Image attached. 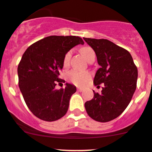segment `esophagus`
I'll return each instance as SVG.
<instances>
[{
	"instance_id": "esophagus-1",
	"label": "esophagus",
	"mask_w": 152,
	"mask_h": 152,
	"mask_svg": "<svg viewBox=\"0 0 152 152\" xmlns=\"http://www.w3.org/2000/svg\"><path fill=\"white\" fill-rule=\"evenodd\" d=\"M77 91H79V92H82V91H83L84 90L82 89V88H77Z\"/></svg>"
}]
</instances>
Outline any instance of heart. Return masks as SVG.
Wrapping results in <instances>:
<instances>
[{
	"instance_id": "1",
	"label": "heart",
	"mask_w": 152,
	"mask_h": 152,
	"mask_svg": "<svg viewBox=\"0 0 152 152\" xmlns=\"http://www.w3.org/2000/svg\"><path fill=\"white\" fill-rule=\"evenodd\" d=\"M81 52H82V53L83 54V56L87 60L89 59L91 56L95 54L94 50L91 48H90V47L82 48L81 49ZM71 56L72 50H69L68 52L66 53L64 58H63V66L64 67H67L69 66ZM91 76V73L88 71H81V70H72L67 74V79L70 82L77 85V86H83L89 80Z\"/></svg>"
}]
</instances>
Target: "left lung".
<instances>
[{
	"label": "left lung",
	"mask_w": 152,
	"mask_h": 152,
	"mask_svg": "<svg viewBox=\"0 0 152 152\" xmlns=\"http://www.w3.org/2000/svg\"><path fill=\"white\" fill-rule=\"evenodd\" d=\"M84 40L93 48L100 65L94 85L104 83L101 94L94 93L85 107L93 120L106 123L118 117L130 103L137 88V68L130 53L110 41L89 38Z\"/></svg>",
	"instance_id": "left-lung-1"
}]
</instances>
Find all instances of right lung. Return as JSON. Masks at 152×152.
Returning a JSON list of instances; mask_svg holds the SVG:
<instances>
[{
    "instance_id": "add662e5",
    "label": "right lung",
    "mask_w": 152,
    "mask_h": 152,
    "mask_svg": "<svg viewBox=\"0 0 152 152\" xmlns=\"http://www.w3.org/2000/svg\"><path fill=\"white\" fill-rule=\"evenodd\" d=\"M80 44L84 42L79 36L51 35L32 44L22 56L18 67L19 88L27 107L38 118L56 121L67 113L76 87L68 83L60 90L55 87L64 82L59 78L64 55Z\"/></svg>"
}]
</instances>
